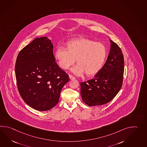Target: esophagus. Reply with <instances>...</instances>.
I'll use <instances>...</instances> for the list:
<instances>
[{"mask_svg": "<svg viewBox=\"0 0 147 147\" xmlns=\"http://www.w3.org/2000/svg\"><path fill=\"white\" fill-rule=\"evenodd\" d=\"M69 78L70 80H74V79H75V77L74 76H72V75H69Z\"/></svg>", "mask_w": 147, "mask_h": 147, "instance_id": "obj_1", "label": "esophagus"}]
</instances>
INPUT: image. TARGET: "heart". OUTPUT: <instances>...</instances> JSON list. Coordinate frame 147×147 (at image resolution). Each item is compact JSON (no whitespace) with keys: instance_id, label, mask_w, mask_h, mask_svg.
Instances as JSON below:
<instances>
[{"instance_id":"obj_1","label":"heart","mask_w":147,"mask_h":147,"mask_svg":"<svg viewBox=\"0 0 147 147\" xmlns=\"http://www.w3.org/2000/svg\"><path fill=\"white\" fill-rule=\"evenodd\" d=\"M55 56L59 65L64 69H69L75 63L78 64L72 72L82 75L84 72L88 76L96 74L101 69L107 56V49L103 44L91 39L81 38L69 41L67 49L59 46Z\"/></svg>"}]
</instances>
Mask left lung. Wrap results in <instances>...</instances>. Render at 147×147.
Returning <instances> with one entry per match:
<instances>
[{"instance_id":"1","label":"left lung","mask_w":147,"mask_h":147,"mask_svg":"<svg viewBox=\"0 0 147 147\" xmlns=\"http://www.w3.org/2000/svg\"><path fill=\"white\" fill-rule=\"evenodd\" d=\"M110 42L111 49L104 66L93 78L80 84L82 100L90 107L102 105L111 101L122 85L123 55L117 44Z\"/></svg>"}]
</instances>
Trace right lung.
<instances>
[{
    "label": "right lung",
    "mask_w": 147,
    "mask_h": 147,
    "mask_svg": "<svg viewBox=\"0 0 147 147\" xmlns=\"http://www.w3.org/2000/svg\"><path fill=\"white\" fill-rule=\"evenodd\" d=\"M53 45L46 37L36 38L20 51L15 64L18 90L23 100L38 110L58 103L69 75L55 62Z\"/></svg>",
    "instance_id": "1"
}]
</instances>
